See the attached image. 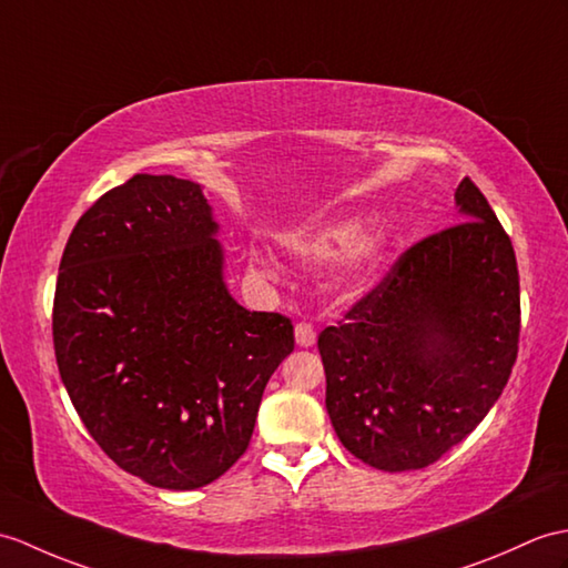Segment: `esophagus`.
Listing matches in <instances>:
<instances>
[{"label": "esophagus", "instance_id": "obj_1", "mask_svg": "<svg viewBox=\"0 0 568 568\" xmlns=\"http://www.w3.org/2000/svg\"><path fill=\"white\" fill-rule=\"evenodd\" d=\"M295 341H297V346H302V348H310V346H314V341H316L314 326H312V324H307V322H300V324H295Z\"/></svg>", "mask_w": 568, "mask_h": 568}]
</instances>
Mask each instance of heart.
I'll list each match as a JSON object with an SVG mask.
<instances>
[{"mask_svg": "<svg viewBox=\"0 0 568 568\" xmlns=\"http://www.w3.org/2000/svg\"><path fill=\"white\" fill-rule=\"evenodd\" d=\"M346 244L348 248L341 266L353 278H363V275L371 273L382 254H385V236L375 230L358 232V224L353 220H338L314 232L293 234L285 240L290 252L302 258H328ZM258 266H263V263H258Z\"/></svg>", "mask_w": 568, "mask_h": 568, "instance_id": "heart-1", "label": "heart"}]
</instances>
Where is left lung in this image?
I'll return each instance as SVG.
<instances>
[{"mask_svg":"<svg viewBox=\"0 0 568 568\" xmlns=\"http://www.w3.org/2000/svg\"><path fill=\"white\" fill-rule=\"evenodd\" d=\"M459 220L420 240L320 334L326 412L346 450L385 471L420 469L481 424L520 336L510 236L469 179Z\"/></svg>","mask_w":568,"mask_h":568,"instance_id":"8db88e82","label":"left lung"}]
</instances>
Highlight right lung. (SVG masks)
<instances>
[{
    "label": "right lung",
    "mask_w": 568,
    "mask_h": 568,
    "mask_svg": "<svg viewBox=\"0 0 568 568\" xmlns=\"http://www.w3.org/2000/svg\"><path fill=\"white\" fill-rule=\"evenodd\" d=\"M203 189L135 174L79 217L60 261L52 344L79 418L113 463L191 491L244 455L293 322L222 278Z\"/></svg>",
    "instance_id": "add662e5"
}]
</instances>
